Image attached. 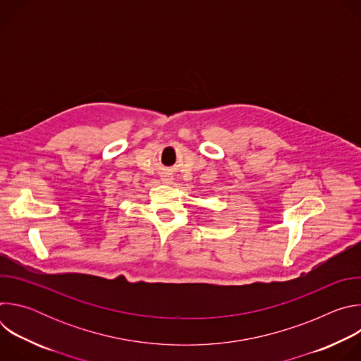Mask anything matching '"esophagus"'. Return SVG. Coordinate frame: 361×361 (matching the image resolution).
Instances as JSON below:
<instances>
[{
    "label": "esophagus",
    "mask_w": 361,
    "mask_h": 361,
    "mask_svg": "<svg viewBox=\"0 0 361 361\" xmlns=\"http://www.w3.org/2000/svg\"><path fill=\"white\" fill-rule=\"evenodd\" d=\"M164 181H166V183H170V181H171V178H166Z\"/></svg>",
    "instance_id": "obj_1"
}]
</instances>
